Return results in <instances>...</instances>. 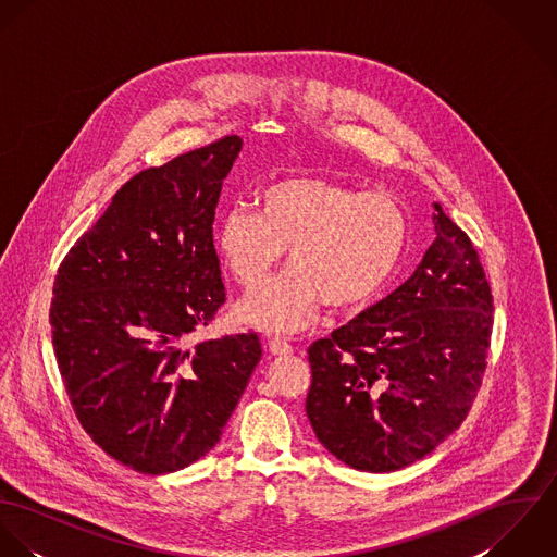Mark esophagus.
<instances>
[{"label":"esophagus","instance_id":"esophagus-1","mask_svg":"<svg viewBox=\"0 0 557 557\" xmlns=\"http://www.w3.org/2000/svg\"><path fill=\"white\" fill-rule=\"evenodd\" d=\"M268 351H270L272 356H289L294 349H292V345H289L287 341L272 338V341H268Z\"/></svg>","mask_w":557,"mask_h":557}]
</instances>
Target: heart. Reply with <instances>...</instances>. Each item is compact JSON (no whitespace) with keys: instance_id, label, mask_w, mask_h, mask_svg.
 Returning <instances> with one entry per match:
<instances>
[{"instance_id":"heart-1","label":"heart","mask_w":557,"mask_h":557,"mask_svg":"<svg viewBox=\"0 0 557 557\" xmlns=\"http://www.w3.org/2000/svg\"><path fill=\"white\" fill-rule=\"evenodd\" d=\"M259 214L232 208L214 232L230 276L252 292L270 281L287 250L292 272L244 298L236 319L268 334L307 327L321 305L356 311L393 281L409 223L395 197L360 193L318 175H292L268 184Z\"/></svg>"}]
</instances>
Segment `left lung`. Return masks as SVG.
Instances as JSON below:
<instances>
[{"instance_id":"8db88e82","label":"left lung","mask_w":557,"mask_h":557,"mask_svg":"<svg viewBox=\"0 0 557 557\" xmlns=\"http://www.w3.org/2000/svg\"><path fill=\"white\" fill-rule=\"evenodd\" d=\"M433 210L435 239L416 272L309 347L311 426L360 472H395L435 450L466 420L486 367L491 287L470 238Z\"/></svg>"}]
</instances>
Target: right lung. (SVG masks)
<instances>
[{"label": "right lung", "mask_w": 557, "mask_h": 557, "mask_svg": "<svg viewBox=\"0 0 557 557\" xmlns=\"http://www.w3.org/2000/svg\"><path fill=\"white\" fill-rule=\"evenodd\" d=\"M239 137L128 180L62 261L58 367L85 433L141 474H171L221 440L261 358L255 332L186 347L225 302L212 239Z\"/></svg>", "instance_id": "obj_1"}]
</instances>
